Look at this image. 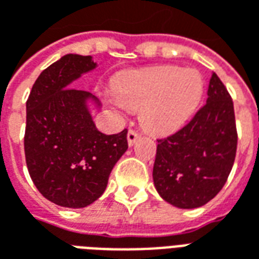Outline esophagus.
I'll use <instances>...</instances> for the list:
<instances>
[{
    "mask_svg": "<svg viewBox=\"0 0 259 259\" xmlns=\"http://www.w3.org/2000/svg\"><path fill=\"white\" fill-rule=\"evenodd\" d=\"M140 133L139 132H136V130L130 129L129 132H127V143H129V146H133L136 143V140L140 137Z\"/></svg>",
    "mask_w": 259,
    "mask_h": 259,
    "instance_id": "esophagus-1",
    "label": "esophagus"
}]
</instances>
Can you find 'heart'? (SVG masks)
<instances>
[{
  "label": "heart",
  "instance_id": "obj_1",
  "mask_svg": "<svg viewBox=\"0 0 259 259\" xmlns=\"http://www.w3.org/2000/svg\"><path fill=\"white\" fill-rule=\"evenodd\" d=\"M202 93L200 72L180 66L136 70L115 83V102L122 108L140 109L143 127L158 136L182 127L198 107Z\"/></svg>",
  "mask_w": 259,
  "mask_h": 259
}]
</instances>
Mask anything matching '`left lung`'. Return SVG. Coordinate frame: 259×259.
<instances>
[{
  "label": "left lung",
  "mask_w": 259,
  "mask_h": 259,
  "mask_svg": "<svg viewBox=\"0 0 259 259\" xmlns=\"http://www.w3.org/2000/svg\"><path fill=\"white\" fill-rule=\"evenodd\" d=\"M157 141L152 179L166 202L198 208L222 190L233 168L237 130L232 97L217 73L205 105L182 129Z\"/></svg>",
  "instance_id": "1"
}]
</instances>
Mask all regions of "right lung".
Wrapping results in <instances>:
<instances>
[{
	"mask_svg": "<svg viewBox=\"0 0 259 259\" xmlns=\"http://www.w3.org/2000/svg\"><path fill=\"white\" fill-rule=\"evenodd\" d=\"M90 55L68 54L44 69L26 101L25 155L33 183L47 200L84 208L105 191L111 170L127 150V130L104 135L87 101L70 83L96 68Z\"/></svg>",
	"mask_w": 259,
	"mask_h": 259,
	"instance_id": "obj_1",
	"label": "right lung"
}]
</instances>
